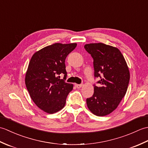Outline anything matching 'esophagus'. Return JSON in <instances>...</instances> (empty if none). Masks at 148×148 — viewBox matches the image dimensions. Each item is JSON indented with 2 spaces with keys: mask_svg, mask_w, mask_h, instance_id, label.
I'll list each match as a JSON object with an SVG mask.
<instances>
[{
  "mask_svg": "<svg viewBox=\"0 0 148 148\" xmlns=\"http://www.w3.org/2000/svg\"><path fill=\"white\" fill-rule=\"evenodd\" d=\"M83 84H75V86H76L77 88H80L82 87Z\"/></svg>",
  "mask_w": 148,
  "mask_h": 148,
  "instance_id": "34e87169",
  "label": "esophagus"
}]
</instances>
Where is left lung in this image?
Returning a JSON list of instances; mask_svg holds the SVG:
<instances>
[{"label":"left lung","mask_w":148,"mask_h":148,"mask_svg":"<svg viewBox=\"0 0 148 148\" xmlns=\"http://www.w3.org/2000/svg\"><path fill=\"white\" fill-rule=\"evenodd\" d=\"M84 47L93 59L94 76L100 78L99 86L93 85V96L86 99L87 106L93 114L104 116L114 111L125 97L130 72L117 48L101 42L87 44Z\"/></svg>","instance_id":"obj_1"}]
</instances>
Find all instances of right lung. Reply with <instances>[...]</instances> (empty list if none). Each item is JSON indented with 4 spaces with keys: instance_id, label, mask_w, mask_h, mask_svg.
Returning <instances> with one entry per match:
<instances>
[{
    "instance_id": "1",
    "label": "right lung",
    "mask_w": 148,
    "mask_h": 148,
    "mask_svg": "<svg viewBox=\"0 0 148 148\" xmlns=\"http://www.w3.org/2000/svg\"><path fill=\"white\" fill-rule=\"evenodd\" d=\"M76 43H55L36 52L29 62L25 84L31 99L45 112L53 114L64 108L73 84L65 82V60ZM64 75L60 80V75Z\"/></svg>"
}]
</instances>
